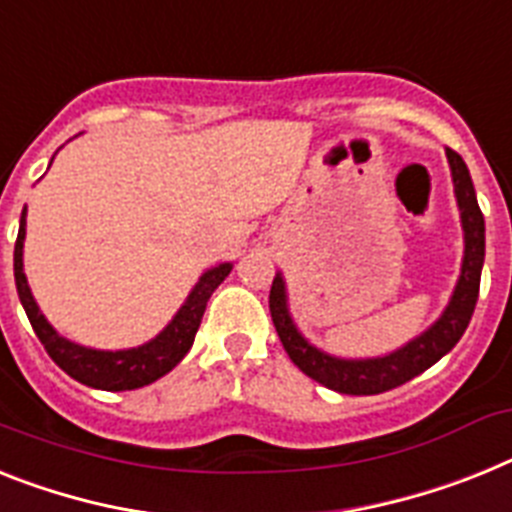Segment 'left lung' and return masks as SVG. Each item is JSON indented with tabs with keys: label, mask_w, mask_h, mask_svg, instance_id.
Instances as JSON below:
<instances>
[{
	"label": "left lung",
	"mask_w": 512,
	"mask_h": 512,
	"mask_svg": "<svg viewBox=\"0 0 512 512\" xmlns=\"http://www.w3.org/2000/svg\"><path fill=\"white\" fill-rule=\"evenodd\" d=\"M445 157L451 165L453 194H456L461 227H464L461 274H458L451 300H448L438 321L427 326L419 336L409 339L404 347L393 349L388 355L360 357V360L323 352L305 339L295 318H292L287 282L282 272H277V277H274L272 292H269V310H272V321L277 326L282 347L287 349L290 360L321 386L349 393V396H373V393L391 391L401 383L412 381L414 375L432 368L464 336L466 326L474 316L476 298H479V279H482L484 266V217L479 202H476L474 183H471L464 157L453 150H445Z\"/></svg>",
	"instance_id": "left-lung-1"
}]
</instances>
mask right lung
<instances>
[{
    "label": "right lung",
    "instance_id": "right-lung-1",
    "mask_svg": "<svg viewBox=\"0 0 512 512\" xmlns=\"http://www.w3.org/2000/svg\"><path fill=\"white\" fill-rule=\"evenodd\" d=\"M54 160V157H51ZM25 214L28 207L20 214V230H17L15 243V285L20 303H23L25 313L30 318V326L46 347L48 357L59 365L67 375H72L74 381L85 383L90 388H100V391H134V388L150 386L157 378H163L165 373L176 368L178 362L186 357V352L194 344V336L199 331L204 310H207L212 292L220 287L222 279L230 274L233 264H217L199 277L194 290L189 292V298L183 300L178 313L170 318L155 339L139 344V347L129 349H93L82 347L77 342H69L67 336H61L59 331L46 321V316L38 308L33 292H30L28 277L23 269V246H25Z\"/></svg>",
    "mask_w": 512,
    "mask_h": 512
}]
</instances>
